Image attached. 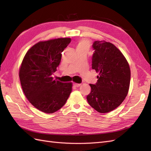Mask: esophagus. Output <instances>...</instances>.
Listing matches in <instances>:
<instances>
[{"instance_id": "34e87169", "label": "esophagus", "mask_w": 151, "mask_h": 151, "mask_svg": "<svg viewBox=\"0 0 151 151\" xmlns=\"http://www.w3.org/2000/svg\"><path fill=\"white\" fill-rule=\"evenodd\" d=\"M81 84H77V83H74V87H79Z\"/></svg>"}]
</instances>
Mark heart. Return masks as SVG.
<instances>
[{"label":"heart","mask_w":151,"mask_h":151,"mask_svg":"<svg viewBox=\"0 0 151 151\" xmlns=\"http://www.w3.org/2000/svg\"><path fill=\"white\" fill-rule=\"evenodd\" d=\"M90 47L89 41L86 39H81L76 45V49L77 50H88Z\"/></svg>","instance_id":"obj_1"}]
</instances>
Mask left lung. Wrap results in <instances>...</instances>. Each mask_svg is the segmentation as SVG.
Segmentation results:
<instances>
[{
	"label": "left lung",
	"instance_id": "1",
	"mask_svg": "<svg viewBox=\"0 0 151 151\" xmlns=\"http://www.w3.org/2000/svg\"><path fill=\"white\" fill-rule=\"evenodd\" d=\"M92 68L99 76L95 84H89L87 100L95 110L105 113L113 111L124 101L129 93L130 68L120 50L111 43L96 41L93 45Z\"/></svg>",
	"mask_w": 151,
	"mask_h": 151
}]
</instances>
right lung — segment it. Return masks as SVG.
<instances>
[{
	"label": "right lung",
	"instance_id": "right-lung-1",
	"mask_svg": "<svg viewBox=\"0 0 151 151\" xmlns=\"http://www.w3.org/2000/svg\"><path fill=\"white\" fill-rule=\"evenodd\" d=\"M70 41V38L40 41L28 50L22 61L19 76L22 91L29 103L41 111L56 112L72 92V83H61L52 76Z\"/></svg>",
	"mask_w": 151,
	"mask_h": 151
}]
</instances>
